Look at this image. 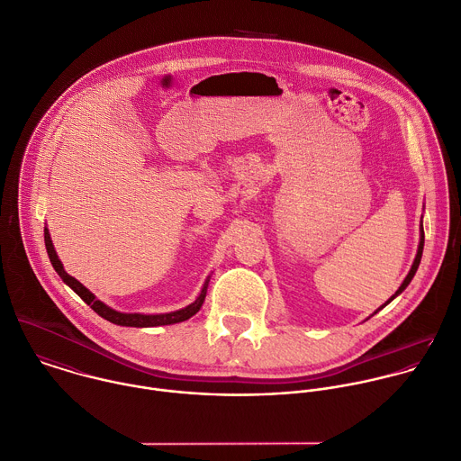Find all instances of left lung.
I'll use <instances>...</instances> for the list:
<instances>
[{
  "label": "left lung",
  "mask_w": 461,
  "mask_h": 461,
  "mask_svg": "<svg viewBox=\"0 0 461 461\" xmlns=\"http://www.w3.org/2000/svg\"><path fill=\"white\" fill-rule=\"evenodd\" d=\"M422 251H424V228L420 226V244H419V251H417L415 262H413V266H411V269H410L408 276L404 278L402 285L399 287V291H397V293H395V294H393V296H392V298H390V300H388L384 305H388V303H390L393 298H397V296H399V294H401V293H402V291H404V289L410 285V282L413 280V276H415V273H417V269H419V266H420V260H422ZM384 305H383V307H384ZM383 307H381V309H383ZM381 309H379V311H381Z\"/></svg>",
  "instance_id": "left-lung-1"
}]
</instances>
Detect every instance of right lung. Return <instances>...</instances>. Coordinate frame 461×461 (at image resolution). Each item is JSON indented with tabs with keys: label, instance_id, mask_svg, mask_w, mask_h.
I'll return each mask as SVG.
<instances>
[{
	"label": "right lung",
	"instance_id": "add662e5",
	"mask_svg": "<svg viewBox=\"0 0 461 461\" xmlns=\"http://www.w3.org/2000/svg\"><path fill=\"white\" fill-rule=\"evenodd\" d=\"M44 246H46V251H48V257H50V262L53 266V269L57 271V275L62 278V282L66 285H69L98 316H102L104 320L114 323V325H122V327H161V325H174V323H181V321H186L188 318H192L195 312H199V309L203 307V302L206 298V289H208V282H210V276L206 278L199 296L195 298L194 303L186 305L185 309H179V311H174V312H167V314H127V312H118L111 307H107L105 303H102L100 300L95 298V294L86 289L78 280H75L73 276H69L57 253H55V248L51 244V239H50V233H48V228H44Z\"/></svg>",
	"mask_w": 461,
	"mask_h": 461
}]
</instances>
